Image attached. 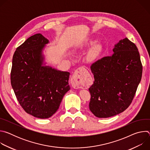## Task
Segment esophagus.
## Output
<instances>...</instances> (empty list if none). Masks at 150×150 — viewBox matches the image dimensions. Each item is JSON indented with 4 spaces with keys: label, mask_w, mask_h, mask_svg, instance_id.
<instances>
[{
    "label": "esophagus",
    "mask_w": 150,
    "mask_h": 150,
    "mask_svg": "<svg viewBox=\"0 0 150 150\" xmlns=\"http://www.w3.org/2000/svg\"><path fill=\"white\" fill-rule=\"evenodd\" d=\"M87 72V69L83 67L77 69L72 76L71 79V83L72 87L75 88H80L82 87V81L84 78V73Z\"/></svg>",
    "instance_id": "1"
}]
</instances>
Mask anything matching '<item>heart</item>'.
Wrapping results in <instances>:
<instances>
[{"mask_svg":"<svg viewBox=\"0 0 150 150\" xmlns=\"http://www.w3.org/2000/svg\"><path fill=\"white\" fill-rule=\"evenodd\" d=\"M93 43V42L91 41L90 42H88V43L86 44V45H91ZM100 45L98 44H96V45H94V46L93 47L91 52H90V57H93L98 52V51L100 50Z\"/></svg>","mask_w":150,"mask_h":150,"instance_id":"1","label":"heart"}]
</instances>
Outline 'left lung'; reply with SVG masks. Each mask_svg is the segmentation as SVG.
Segmentation results:
<instances>
[{"instance_id": "obj_1", "label": "left lung", "mask_w": 150, "mask_h": 150, "mask_svg": "<svg viewBox=\"0 0 150 150\" xmlns=\"http://www.w3.org/2000/svg\"><path fill=\"white\" fill-rule=\"evenodd\" d=\"M113 54L92 64L94 81L89 88L90 111L97 117L118 115L129 106L141 81L142 67L136 45L127 38L115 45Z\"/></svg>"}]
</instances>
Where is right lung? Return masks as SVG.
<instances>
[{
	"label": "right lung",
	"instance_id": "obj_1",
	"mask_svg": "<svg viewBox=\"0 0 150 150\" xmlns=\"http://www.w3.org/2000/svg\"><path fill=\"white\" fill-rule=\"evenodd\" d=\"M49 40L41 34L29 37L14 53L11 82L16 98L28 114L51 117L69 90L70 73L45 65L42 50Z\"/></svg>",
	"mask_w": 150,
	"mask_h": 150
}]
</instances>
